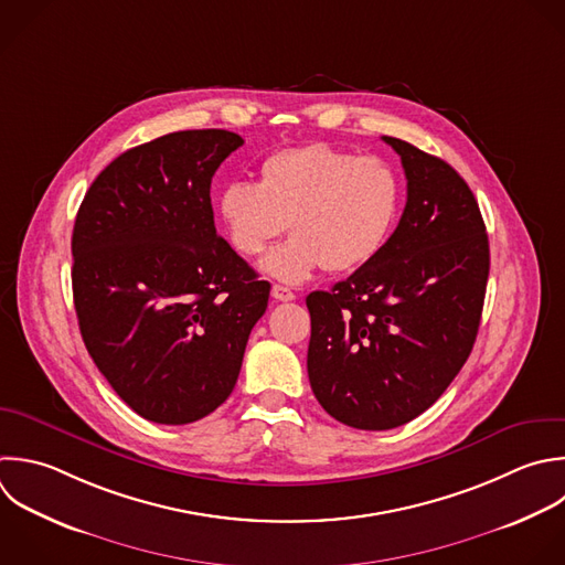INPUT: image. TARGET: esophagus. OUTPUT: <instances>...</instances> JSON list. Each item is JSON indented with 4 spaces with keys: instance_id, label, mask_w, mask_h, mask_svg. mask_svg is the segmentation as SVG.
I'll use <instances>...</instances> for the list:
<instances>
[{
    "instance_id": "34e87169",
    "label": "esophagus",
    "mask_w": 565,
    "mask_h": 565,
    "mask_svg": "<svg viewBox=\"0 0 565 565\" xmlns=\"http://www.w3.org/2000/svg\"><path fill=\"white\" fill-rule=\"evenodd\" d=\"M271 296H274V300H278V302L296 300V294H294L289 287H282V285H274V287H271Z\"/></svg>"
}]
</instances>
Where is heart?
I'll return each instance as SVG.
<instances>
[{"label": "heart", "instance_id": "obj_1", "mask_svg": "<svg viewBox=\"0 0 565 565\" xmlns=\"http://www.w3.org/2000/svg\"><path fill=\"white\" fill-rule=\"evenodd\" d=\"M402 201V179L388 161L307 143L269 154L256 185L227 183L216 218L245 258L260 256L287 223L294 238L271 252L263 269L302 282L320 267L344 274L371 263L393 236Z\"/></svg>", "mask_w": 565, "mask_h": 565}]
</instances>
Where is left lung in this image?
I'll list each match as a JSON object with an SVG mask.
<instances>
[{"mask_svg": "<svg viewBox=\"0 0 565 565\" xmlns=\"http://www.w3.org/2000/svg\"><path fill=\"white\" fill-rule=\"evenodd\" d=\"M402 159L406 207L384 249L307 296V371L338 422L388 430L424 413L468 360L490 252L479 205L441 159L382 137Z\"/></svg>", "mask_w": 565, "mask_h": 565, "instance_id": "obj_1", "label": "left lung"}]
</instances>
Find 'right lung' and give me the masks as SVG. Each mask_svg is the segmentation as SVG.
Here are the masks:
<instances>
[{
    "instance_id": "obj_1",
    "label": "right lung",
    "mask_w": 565,
    "mask_h": 565,
    "mask_svg": "<svg viewBox=\"0 0 565 565\" xmlns=\"http://www.w3.org/2000/svg\"><path fill=\"white\" fill-rule=\"evenodd\" d=\"M245 141L183 130L117 157L73 230L82 338L117 395L157 424H190L234 391L267 280L216 234L218 166Z\"/></svg>"
}]
</instances>
